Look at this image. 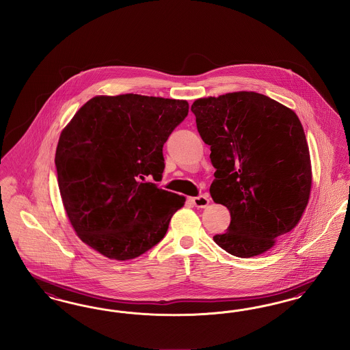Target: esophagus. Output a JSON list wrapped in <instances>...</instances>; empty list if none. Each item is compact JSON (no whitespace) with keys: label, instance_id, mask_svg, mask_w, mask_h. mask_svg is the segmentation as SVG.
Listing matches in <instances>:
<instances>
[{"label":"esophagus","instance_id":"1","mask_svg":"<svg viewBox=\"0 0 350 350\" xmlns=\"http://www.w3.org/2000/svg\"><path fill=\"white\" fill-rule=\"evenodd\" d=\"M191 202L198 208H205L209 204V196L205 193V195H201L198 198H191Z\"/></svg>","mask_w":350,"mask_h":350}]
</instances>
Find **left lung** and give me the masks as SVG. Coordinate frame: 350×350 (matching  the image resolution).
<instances>
[{"label":"left lung","mask_w":350,"mask_h":350,"mask_svg":"<svg viewBox=\"0 0 350 350\" xmlns=\"http://www.w3.org/2000/svg\"><path fill=\"white\" fill-rule=\"evenodd\" d=\"M191 111L211 146V196L231 217L214 242L238 258L264 254L297 226L308 202L312 176L302 124L288 107L254 92L201 98Z\"/></svg>","instance_id":"8db88e82"}]
</instances>
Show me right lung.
<instances>
[{"instance_id":"right-lung-1","label":"right lung","mask_w":350,"mask_h":350,"mask_svg":"<svg viewBox=\"0 0 350 350\" xmlns=\"http://www.w3.org/2000/svg\"><path fill=\"white\" fill-rule=\"evenodd\" d=\"M188 102L124 94L94 96L61 132L55 165L66 215L83 243L115 260L159 243L185 198L157 187L163 145Z\"/></svg>"}]
</instances>
